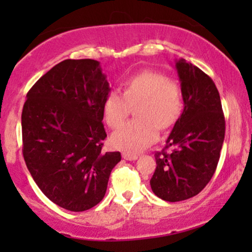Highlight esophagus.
<instances>
[{
    "label": "esophagus",
    "mask_w": 252,
    "mask_h": 252,
    "mask_svg": "<svg viewBox=\"0 0 252 252\" xmlns=\"http://www.w3.org/2000/svg\"><path fill=\"white\" fill-rule=\"evenodd\" d=\"M122 156H123L124 160H126V161H135V160H137V158H138L136 154H130V153H123Z\"/></svg>",
    "instance_id": "esophagus-1"
}]
</instances>
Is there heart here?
Listing matches in <instances>:
<instances>
[{
	"label": "heart",
	"instance_id": "1",
	"mask_svg": "<svg viewBox=\"0 0 252 252\" xmlns=\"http://www.w3.org/2000/svg\"><path fill=\"white\" fill-rule=\"evenodd\" d=\"M137 118L123 124L111 135L114 148L138 153L158 140L161 129L174 126L182 111V94L179 85L163 74L143 71L123 84V94L110 91L103 100V117L110 128L124 122L135 105Z\"/></svg>",
	"mask_w": 252,
	"mask_h": 252
}]
</instances>
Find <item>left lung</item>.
<instances>
[{"mask_svg": "<svg viewBox=\"0 0 252 252\" xmlns=\"http://www.w3.org/2000/svg\"><path fill=\"white\" fill-rule=\"evenodd\" d=\"M184 111L155 155L150 187L162 200L175 202L200 193L215 174L225 136L219 92L211 78L185 59L175 60Z\"/></svg>", "mask_w": 252, "mask_h": 252, "instance_id": "1", "label": "left lung"}]
</instances>
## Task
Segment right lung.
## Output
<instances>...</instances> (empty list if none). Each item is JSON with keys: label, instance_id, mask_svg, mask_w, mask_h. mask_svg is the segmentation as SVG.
<instances>
[{"label": "right lung", "instance_id": "1", "mask_svg": "<svg viewBox=\"0 0 252 252\" xmlns=\"http://www.w3.org/2000/svg\"><path fill=\"white\" fill-rule=\"evenodd\" d=\"M109 92L99 62L67 59L27 94L21 116L25 162L43 194L65 210L96 206L121 161L120 152L102 153V106Z\"/></svg>", "mask_w": 252, "mask_h": 252}]
</instances>
